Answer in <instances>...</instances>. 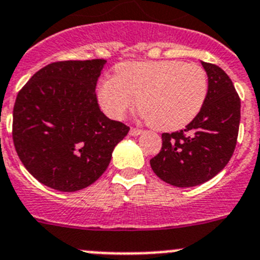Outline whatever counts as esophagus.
I'll return each mask as SVG.
<instances>
[{
	"mask_svg": "<svg viewBox=\"0 0 260 260\" xmlns=\"http://www.w3.org/2000/svg\"><path fill=\"white\" fill-rule=\"evenodd\" d=\"M141 134H142L141 128H137V127L130 128V135H133V137H137V135H141Z\"/></svg>",
	"mask_w": 260,
	"mask_h": 260,
	"instance_id": "34e87169",
	"label": "esophagus"
}]
</instances>
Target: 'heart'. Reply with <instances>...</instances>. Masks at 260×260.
Instances as JSON below:
<instances>
[{
	"mask_svg": "<svg viewBox=\"0 0 260 260\" xmlns=\"http://www.w3.org/2000/svg\"><path fill=\"white\" fill-rule=\"evenodd\" d=\"M208 95L207 73L198 63L176 59L125 62L116 75L104 78L98 88L105 113L121 119L135 104L158 130L173 132L189 125Z\"/></svg>",
	"mask_w": 260,
	"mask_h": 260,
	"instance_id": "b5f03b06",
	"label": "heart"
}]
</instances>
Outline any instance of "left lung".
I'll return each mask as SVG.
<instances>
[{
  "label": "left lung",
  "instance_id": "left-lung-1",
  "mask_svg": "<svg viewBox=\"0 0 260 260\" xmlns=\"http://www.w3.org/2000/svg\"><path fill=\"white\" fill-rule=\"evenodd\" d=\"M208 95L199 114L183 130L164 133L161 150L150 160L156 176L177 187H192L213 178L228 164L237 144L241 100L228 74L202 62Z\"/></svg>",
  "mask_w": 260,
  "mask_h": 260
}]
</instances>
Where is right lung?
Instances as JSON below:
<instances>
[{"label": "right lung", "mask_w": 260, "mask_h": 260, "mask_svg": "<svg viewBox=\"0 0 260 260\" xmlns=\"http://www.w3.org/2000/svg\"><path fill=\"white\" fill-rule=\"evenodd\" d=\"M105 62H53L18 92L14 147L27 171L48 187L70 192L95 182L130 130L99 108L95 88Z\"/></svg>", "instance_id": "add662e5"}]
</instances>
